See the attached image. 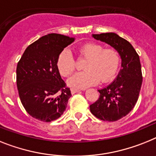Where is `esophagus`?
<instances>
[{
  "label": "esophagus",
  "mask_w": 156,
  "mask_h": 156,
  "mask_svg": "<svg viewBox=\"0 0 156 156\" xmlns=\"http://www.w3.org/2000/svg\"><path fill=\"white\" fill-rule=\"evenodd\" d=\"M80 89H76V88H74V87L71 88V92H72V94H75L76 93V92H80Z\"/></svg>",
  "instance_id": "34e87169"
}]
</instances>
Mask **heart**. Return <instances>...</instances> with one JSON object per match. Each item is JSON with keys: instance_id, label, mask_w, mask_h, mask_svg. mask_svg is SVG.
Listing matches in <instances>:
<instances>
[{"instance_id": "b5f03b06", "label": "heart", "mask_w": 156, "mask_h": 156, "mask_svg": "<svg viewBox=\"0 0 156 156\" xmlns=\"http://www.w3.org/2000/svg\"><path fill=\"white\" fill-rule=\"evenodd\" d=\"M78 56L87 60L83 69L69 80V85L77 88L92 86L112 80L119 70L121 56L114 48H104L102 44L87 42L77 48ZM56 66L62 76L68 77L76 69V61L69 50L64 49L57 58Z\"/></svg>"}]
</instances>
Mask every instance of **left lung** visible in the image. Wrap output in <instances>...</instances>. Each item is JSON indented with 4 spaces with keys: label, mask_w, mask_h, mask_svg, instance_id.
<instances>
[{
    "label": "left lung",
    "mask_w": 156,
    "mask_h": 156,
    "mask_svg": "<svg viewBox=\"0 0 156 156\" xmlns=\"http://www.w3.org/2000/svg\"><path fill=\"white\" fill-rule=\"evenodd\" d=\"M93 37L119 51L122 69L112 83L98 90L100 96L90 105V111L101 120L116 121L127 115L138 100L143 82L140 56L128 41L115 33L94 34Z\"/></svg>",
    "instance_id": "8db88e82"
}]
</instances>
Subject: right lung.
<instances>
[{
  "label": "right lung",
  "mask_w": 156,
  "mask_h": 156,
  "mask_svg": "<svg viewBox=\"0 0 156 156\" xmlns=\"http://www.w3.org/2000/svg\"><path fill=\"white\" fill-rule=\"evenodd\" d=\"M74 38L56 33L41 37L27 47L16 67V86L24 109L35 119L51 122L66 109L69 87L56 66L60 53Z\"/></svg>",
  "instance_id": "add662e5"
}]
</instances>
